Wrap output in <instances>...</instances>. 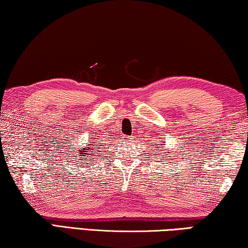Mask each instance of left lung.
I'll use <instances>...</instances> for the list:
<instances>
[{
    "instance_id": "obj_1",
    "label": "left lung",
    "mask_w": 248,
    "mask_h": 248,
    "mask_svg": "<svg viewBox=\"0 0 248 248\" xmlns=\"http://www.w3.org/2000/svg\"><path fill=\"white\" fill-rule=\"evenodd\" d=\"M156 142H159V140H156ZM159 145H161V144H159ZM155 146H158V144H155ZM152 148V147H151Z\"/></svg>"
}]
</instances>
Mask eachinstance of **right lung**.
Wrapping results in <instances>:
<instances>
[{
    "label": "right lung",
    "instance_id": "right-lung-1",
    "mask_svg": "<svg viewBox=\"0 0 248 248\" xmlns=\"http://www.w3.org/2000/svg\"><path fill=\"white\" fill-rule=\"evenodd\" d=\"M90 139H92V137H90ZM95 140H96V139H93L92 140H90V142L89 143H95ZM95 146H96V144H87V146H85V147H83L82 148V150H81V148H78V147H75V149L77 150V152H76L75 151V150H71V153L72 154H75L74 153V152L75 151L76 153V155H78L79 156V159H82V158H86L85 159V161H89V157H92V155H93V152H94V154L95 153H96V152H95V151H96V148H94ZM103 148V147H102ZM78 153L79 154L78 155L77 153ZM83 155H86V158H83ZM95 156V155H94Z\"/></svg>",
    "mask_w": 248,
    "mask_h": 248
}]
</instances>
